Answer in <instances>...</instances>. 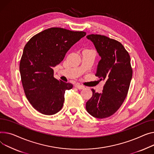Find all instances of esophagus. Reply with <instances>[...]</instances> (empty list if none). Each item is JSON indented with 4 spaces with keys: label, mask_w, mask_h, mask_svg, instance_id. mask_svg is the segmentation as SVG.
I'll use <instances>...</instances> for the list:
<instances>
[{
    "label": "esophagus",
    "mask_w": 154,
    "mask_h": 154,
    "mask_svg": "<svg viewBox=\"0 0 154 154\" xmlns=\"http://www.w3.org/2000/svg\"><path fill=\"white\" fill-rule=\"evenodd\" d=\"M75 87L76 88H77L78 89H84L85 88V87L84 85H80V84H75Z\"/></svg>",
    "instance_id": "1"
}]
</instances>
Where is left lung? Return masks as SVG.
I'll use <instances>...</instances> for the list:
<instances>
[{"label":"left lung","instance_id":"1","mask_svg":"<svg viewBox=\"0 0 154 154\" xmlns=\"http://www.w3.org/2000/svg\"><path fill=\"white\" fill-rule=\"evenodd\" d=\"M101 60L95 75L105 81L101 94L91 89L93 94L86 103V109L95 118L103 119L113 115L123 103L132 76L131 59L120 42L100 35H89Z\"/></svg>","mask_w":154,"mask_h":154}]
</instances>
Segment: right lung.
<instances>
[{"instance_id": "right-lung-1", "label": "right lung", "mask_w": 154, "mask_h": 154, "mask_svg": "<svg viewBox=\"0 0 154 154\" xmlns=\"http://www.w3.org/2000/svg\"><path fill=\"white\" fill-rule=\"evenodd\" d=\"M86 35L62 28H50L31 38L24 47L20 72L26 98L41 113L53 115L62 109L66 90L73 87L54 77L53 67L69 49Z\"/></svg>"}]
</instances>
